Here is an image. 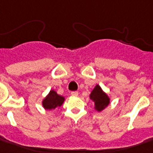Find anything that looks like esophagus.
<instances>
[{"mask_svg":"<svg viewBox=\"0 0 153 153\" xmlns=\"http://www.w3.org/2000/svg\"><path fill=\"white\" fill-rule=\"evenodd\" d=\"M71 95L73 97H77V96L79 95V92H78V91H72Z\"/></svg>","mask_w":153,"mask_h":153,"instance_id":"obj_1","label":"esophagus"}]
</instances>
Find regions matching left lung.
Returning <instances> with one entry per match:
<instances>
[{
	"instance_id": "8db88e82",
	"label": "left lung",
	"mask_w": 153,
	"mask_h": 153,
	"mask_svg": "<svg viewBox=\"0 0 153 153\" xmlns=\"http://www.w3.org/2000/svg\"><path fill=\"white\" fill-rule=\"evenodd\" d=\"M90 97L95 102L96 109L99 112L103 110L109 104V98L105 93L103 92L102 90L98 85L94 88Z\"/></svg>"
}]
</instances>
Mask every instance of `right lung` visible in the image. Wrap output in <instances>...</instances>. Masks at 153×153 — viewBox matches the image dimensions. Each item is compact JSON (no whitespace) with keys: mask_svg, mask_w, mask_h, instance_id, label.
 <instances>
[{"mask_svg":"<svg viewBox=\"0 0 153 153\" xmlns=\"http://www.w3.org/2000/svg\"><path fill=\"white\" fill-rule=\"evenodd\" d=\"M64 101V98L57 95L55 91H51L49 95L43 101V107L46 110L55 109L57 107H60Z\"/></svg>","mask_w":153,"mask_h":153,"instance_id":"1","label":"right lung"}]
</instances>
